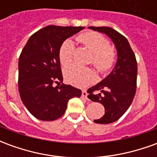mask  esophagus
Returning <instances> with one entry per match:
<instances>
[{"label":"esophagus","instance_id":"34e87169","mask_svg":"<svg viewBox=\"0 0 157 157\" xmlns=\"http://www.w3.org/2000/svg\"><path fill=\"white\" fill-rule=\"evenodd\" d=\"M82 97H83V98H84L88 99V98H87V92H86L85 90H83V91H82Z\"/></svg>","mask_w":157,"mask_h":157}]
</instances>
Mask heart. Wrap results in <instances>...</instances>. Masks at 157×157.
Listing matches in <instances>:
<instances>
[{
	"instance_id": "b5f03b06",
	"label": "heart",
	"mask_w": 157,
	"mask_h": 157,
	"mask_svg": "<svg viewBox=\"0 0 157 157\" xmlns=\"http://www.w3.org/2000/svg\"><path fill=\"white\" fill-rule=\"evenodd\" d=\"M77 40L93 53L92 63L98 71L103 74L113 68L116 61V53L106 37L98 32L89 31L81 33ZM74 51L75 45L71 40L67 39L62 43L59 50V59L62 65L65 66L71 63ZM64 75L66 82L80 87L92 84L96 79L95 73L92 69L83 68L76 65L66 67L64 70Z\"/></svg>"
}]
</instances>
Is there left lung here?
Returning a JSON list of instances; mask_svg holds the SVG:
<instances>
[{"label":"left lung","instance_id":"left-lung-1","mask_svg":"<svg viewBox=\"0 0 157 157\" xmlns=\"http://www.w3.org/2000/svg\"><path fill=\"white\" fill-rule=\"evenodd\" d=\"M103 33L114 43L118 60L114 69L105 79L87 90V98L102 103L105 113L94 119L97 124H110L120 118L131 105L136 92L137 61L134 51L124 36L109 27H89Z\"/></svg>","mask_w":157,"mask_h":157}]
</instances>
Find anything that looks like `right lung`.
I'll list each match as a JSON object with an SVG mask.
<instances>
[{"label": "right lung", "mask_w": 157, "mask_h": 157, "mask_svg": "<svg viewBox=\"0 0 157 157\" xmlns=\"http://www.w3.org/2000/svg\"><path fill=\"white\" fill-rule=\"evenodd\" d=\"M84 27L49 25L34 33L22 48L18 61V89L23 104L43 121H53L65 113L68 101L82 91L63 81L59 50L62 43ZM55 83L59 85L53 86Z\"/></svg>", "instance_id": "1"}]
</instances>
